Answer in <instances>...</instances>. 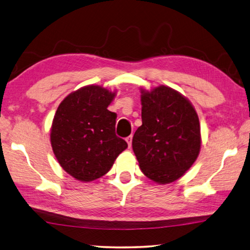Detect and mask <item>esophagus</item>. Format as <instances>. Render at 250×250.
<instances>
[{
    "instance_id": "34e87169",
    "label": "esophagus",
    "mask_w": 250,
    "mask_h": 250,
    "mask_svg": "<svg viewBox=\"0 0 250 250\" xmlns=\"http://www.w3.org/2000/svg\"><path fill=\"white\" fill-rule=\"evenodd\" d=\"M131 141H133V136H128V137L126 138V143H127V145H128L129 148H130V146H131Z\"/></svg>"
}]
</instances>
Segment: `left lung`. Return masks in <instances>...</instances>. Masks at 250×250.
<instances>
[{"mask_svg": "<svg viewBox=\"0 0 250 250\" xmlns=\"http://www.w3.org/2000/svg\"><path fill=\"white\" fill-rule=\"evenodd\" d=\"M141 120L133 150L141 172L160 185L177 181L198 158V114L188 99L168 86L140 88Z\"/></svg>", "mask_w": 250, "mask_h": 250, "instance_id": "8db88e82", "label": "left lung"}]
</instances>
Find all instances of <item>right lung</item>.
Masks as SVG:
<instances>
[{
    "instance_id": "1",
    "label": "right lung",
    "mask_w": 250,
    "mask_h": 250,
    "mask_svg": "<svg viewBox=\"0 0 250 250\" xmlns=\"http://www.w3.org/2000/svg\"><path fill=\"white\" fill-rule=\"evenodd\" d=\"M116 91L99 84L77 89L60 103L50 141L65 172L79 182H92L110 171L127 148L115 135L116 113L107 110Z\"/></svg>"
}]
</instances>
